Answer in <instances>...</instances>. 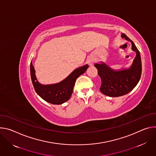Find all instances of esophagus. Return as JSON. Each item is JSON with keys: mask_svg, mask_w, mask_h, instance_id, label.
I'll return each mask as SVG.
<instances>
[{"mask_svg": "<svg viewBox=\"0 0 156 156\" xmlns=\"http://www.w3.org/2000/svg\"><path fill=\"white\" fill-rule=\"evenodd\" d=\"M92 62H93V60H89V63H90V64H92Z\"/></svg>", "mask_w": 156, "mask_h": 156, "instance_id": "obj_1", "label": "esophagus"}]
</instances>
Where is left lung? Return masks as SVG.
I'll return each instance as SVG.
<instances>
[{"label":"left lung","instance_id":"left-lung-1","mask_svg":"<svg viewBox=\"0 0 156 156\" xmlns=\"http://www.w3.org/2000/svg\"><path fill=\"white\" fill-rule=\"evenodd\" d=\"M122 37L131 43L132 50L136 53L131 67L115 71L103 62L94 65L101 80L100 90L102 94L108 97H116L128 94L139 82L141 76L142 64L139 50L125 34L122 33Z\"/></svg>","mask_w":156,"mask_h":156}]
</instances>
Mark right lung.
<instances>
[{
	"label": "right lung",
	"mask_w": 156,
	"mask_h": 156,
	"mask_svg": "<svg viewBox=\"0 0 156 156\" xmlns=\"http://www.w3.org/2000/svg\"><path fill=\"white\" fill-rule=\"evenodd\" d=\"M88 67L87 64L80 67L75 69L65 79L55 84L43 85L39 83L31 62L30 63V74L34 89L38 95L47 102L55 105H60L70 98L76 79L83 74Z\"/></svg>",
	"instance_id": "right-lung-1"
}]
</instances>
